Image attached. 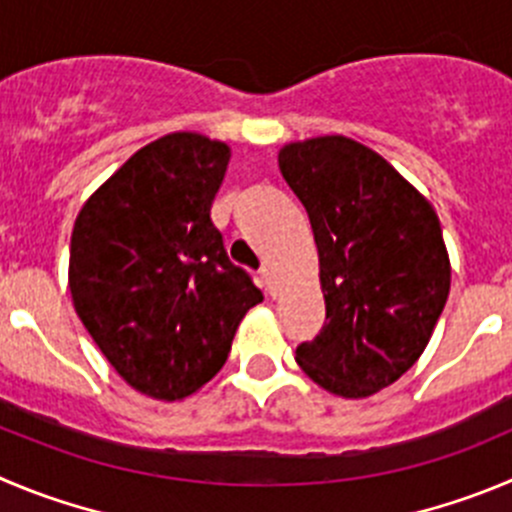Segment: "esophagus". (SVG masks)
Here are the masks:
<instances>
[{
    "label": "esophagus",
    "mask_w": 512,
    "mask_h": 512,
    "mask_svg": "<svg viewBox=\"0 0 512 512\" xmlns=\"http://www.w3.org/2000/svg\"><path fill=\"white\" fill-rule=\"evenodd\" d=\"M260 288L265 290L267 295L278 293V283H275V275H272L270 267H262L260 270Z\"/></svg>",
    "instance_id": "esophagus-1"
}]
</instances>
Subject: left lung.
<instances>
[{"label": "left lung", "instance_id": "1", "mask_svg": "<svg viewBox=\"0 0 512 512\" xmlns=\"http://www.w3.org/2000/svg\"><path fill=\"white\" fill-rule=\"evenodd\" d=\"M278 166L313 227L326 321L295 361L318 386L364 399L407 374L450 295L432 204L384 156L346 136L285 143Z\"/></svg>", "mask_w": 512, "mask_h": 512}]
</instances>
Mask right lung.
<instances>
[{
  "mask_svg": "<svg viewBox=\"0 0 512 512\" xmlns=\"http://www.w3.org/2000/svg\"><path fill=\"white\" fill-rule=\"evenodd\" d=\"M232 148L161 136L100 184L70 240L68 285L83 326L128 386L181 401L217 376L262 293L212 224Z\"/></svg>",
  "mask_w": 512,
  "mask_h": 512,
  "instance_id": "obj_1",
  "label": "right lung"
}]
</instances>
